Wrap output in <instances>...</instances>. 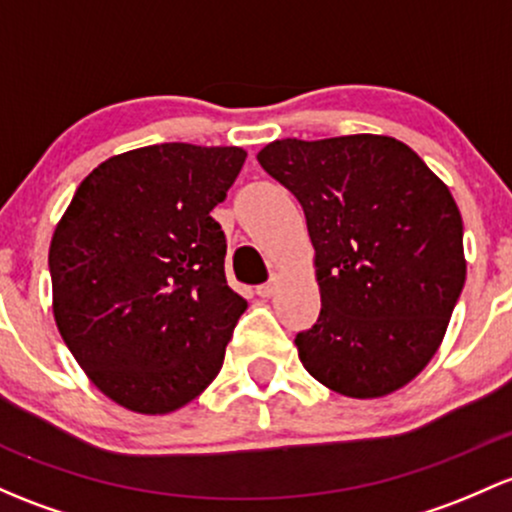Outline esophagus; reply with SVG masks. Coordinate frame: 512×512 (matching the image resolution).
I'll return each instance as SVG.
<instances>
[{"mask_svg": "<svg viewBox=\"0 0 512 512\" xmlns=\"http://www.w3.org/2000/svg\"><path fill=\"white\" fill-rule=\"evenodd\" d=\"M277 284H279V277H277V274H272L270 282H265V284H260V287H257V297L270 299L272 294L277 292Z\"/></svg>", "mask_w": 512, "mask_h": 512, "instance_id": "1", "label": "esophagus"}]
</instances>
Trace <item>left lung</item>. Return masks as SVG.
Wrapping results in <instances>:
<instances>
[{
  "label": "left lung",
  "mask_w": 512,
  "mask_h": 512,
  "mask_svg": "<svg viewBox=\"0 0 512 512\" xmlns=\"http://www.w3.org/2000/svg\"><path fill=\"white\" fill-rule=\"evenodd\" d=\"M257 161L297 196L321 314L294 338L304 368L355 400L383 397L432 360L466 282L449 186L383 134L277 139Z\"/></svg>",
  "instance_id": "8db88e82"
}]
</instances>
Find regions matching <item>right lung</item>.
<instances>
[{
    "label": "right lung",
    "mask_w": 512,
    "mask_h": 512,
    "mask_svg": "<svg viewBox=\"0 0 512 512\" xmlns=\"http://www.w3.org/2000/svg\"><path fill=\"white\" fill-rule=\"evenodd\" d=\"M247 152L169 142L102 161L48 250L53 319L93 385L139 414L196 400L247 301L225 279V201Z\"/></svg>",
    "instance_id": "right-lung-1"
}]
</instances>
